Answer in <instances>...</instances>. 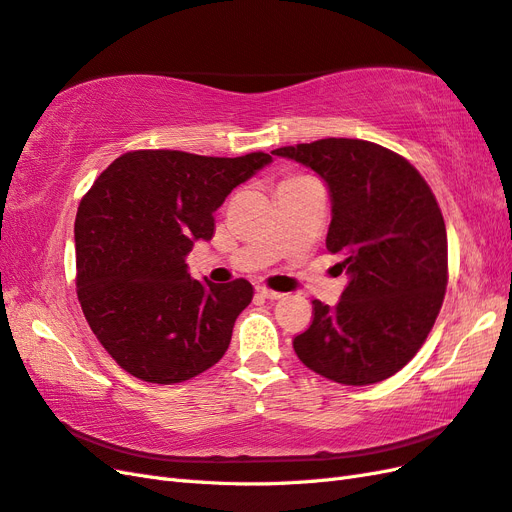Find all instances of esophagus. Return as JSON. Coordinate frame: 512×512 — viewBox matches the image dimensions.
I'll return each instance as SVG.
<instances>
[{
  "mask_svg": "<svg viewBox=\"0 0 512 512\" xmlns=\"http://www.w3.org/2000/svg\"><path fill=\"white\" fill-rule=\"evenodd\" d=\"M256 293L260 297H265V299H280V297H284L282 293H278V290H271L267 286H256Z\"/></svg>",
  "mask_w": 512,
  "mask_h": 512,
  "instance_id": "esophagus-1",
  "label": "esophagus"
}]
</instances>
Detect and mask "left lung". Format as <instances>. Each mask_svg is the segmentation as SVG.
<instances>
[{
	"label": "left lung",
	"mask_w": 512,
	"mask_h": 512,
	"mask_svg": "<svg viewBox=\"0 0 512 512\" xmlns=\"http://www.w3.org/2000/svg\"><path fill=\"white\" fill-rule=\"evenodd\" d=\"M323 178L331 200L327 250L349 284L336 306L312 301V325L293 340L321 377L370 385L418 353L448 284L446 224L431 187L379 144L327 137L271 150Z\"/></svg>",
	"instance_id": "obj_1"
}]
</instances>
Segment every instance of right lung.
I'll return each instance as SVG.
<instances>
[{
    "label": "right lung",
    "mask_w": 512,
    "mask_h": 512,
    "mask_svg": "<svg viewBox=\"0 0 512 512\" xmlns=\"http://www.w3.org/2000/svg\"><path fill=\"white\" fill-rule=\"evenodd\" d=\"M271 161L267 153L133 150L81 200L77 297L94 336L129 375L172 385L224 357L254 288L193 280L185 258L193 243L213 239V213L228 193Z\"/></svg>",
    "instance_id": "1"
}]
</instances>
